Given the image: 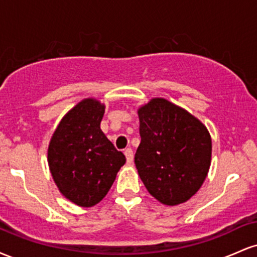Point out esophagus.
<instances>
[{"label": "esophagus", "instance_id": "esophagus-1", "mask_svg": "<svg viewBox=\"0 0 257 257\" xmlns=\"http://www.w3.org/2000/svg\"><path fill=\"white\" fill-rule=\"evenodd\" d=\"M124 155H125V158H126V162H128V164H132L133 159H134V153H133V150L132 149L124 150Z\"/></svg>", "mask_w": 257, "mask_h": 257}]
</instances>
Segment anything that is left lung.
I'll list each match as a JSON object with an SVG mask.
<instances>
[{
    "label": "left lung",
    "instance_id": "1",
    "mask_svg": "<svg viewBox=\"0 0 257 257\" xmlns=\"http://www.w3.org/2000/svg\"><path fill=\"white\" fill-rule=\"evenodd\" d=\"M141 143L135 153L139 176L150 194L164 205L194 196L211 163V137L185 108L153 98L138 108Z\"/></svg>",
    "mask_w": 257,
    "mask_h": 257
}]
</instances>
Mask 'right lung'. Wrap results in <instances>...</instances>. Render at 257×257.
<instances>
[{
    "instance_id": "obj_1",
    "label": "right lung",
    "mask_w": 257,
    "mask_h": 257,
    "mask_svg": "<svg viewBox=\"0 0 257 257\" xmlns=\"http://www.w3.org/2000/svg\"><path fill=\"white\" fill-rule=\"evenodd\" d=\"M105 105L87 98L67 112L53 133L48 166L58 190L73 204H98L110 191L125 157L100 129Z\"/></svg>"
}]
</instances>
